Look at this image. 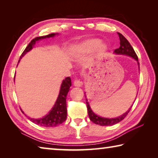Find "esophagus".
I'll use <instances>...</instances> for the list:
<instances>
[{
    "label": "esophagus",
    "mask_w": 158,
    "mask_h": 158,
    "mask_svg": "<svg viewBox=\"0 0 158 158\" xmlns=\"http://www.w3.org/2000/svg\"><path fill=\"white\" fill-rule=\"evenodd\" d=\"M73 84H74V86L79 87V86H81V85H82V82L80 81V80H79L78 79L75 78V79H74V81H73Z\"/></svg>",
    "instance_id": "obj_1"
}]
</instances>
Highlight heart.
Masks as SVG:
<instances>
[{
	"label": "heart",
	"mask_w": 158,
	"mask_h": 158,
	"mask_svg": "<svg viewBox=\"0 0 158 158\" xmlns=\"http://www.w3.org/2000/svg\"><path fill=\"white\" fill-rule=\"evenodd\" d=\"M100 41L98 39H92L89 40L86 42H85L81 47H80V51L81 52H88V51H91L93 49H95V47L98 46L100 52H104L106 49V46L105 44H100Z\"/></svg>",
	"instance_id": "obj_1"
}]
</instances>
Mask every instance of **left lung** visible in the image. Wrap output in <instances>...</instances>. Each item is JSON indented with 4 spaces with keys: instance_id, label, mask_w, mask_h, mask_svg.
<instances>
[{
    "instance_id": "8db88e82",
    "label": "left lung",
    "mask_w": 158,
    "mask_h": 158,
    "mask_svg": "<svg viewBox=\"0 0 158 158\" xmlns=\"http://www.w3.org/2000/svg\"><path fill=\"white\" fill-rule=\"evenodd\" d=\"M119 35L120 38V47L118 48V49L114 50V53H117V54H122V55H127L130 56L132 57L133 58L138 61V57L137 55L136 54L135 50L131 46L130 42L127 41V40L125 38V37L122 34L118 33ZM139 65V63L138 62ZM86 105H87V109H88V114H89V116L90 118V120L93 123H94L95 124L100 125L101 126H108V125H113L118 123L120 121H121L122 120H123L125 117L127 116V115L129 113L130 111L132 109V106L128 109V110L125 112L124 114H123L121 116H119L116 118H102L93 113V111L90 109L89 104L88 102L86 100Z\"/></svg>"
}]
</instances>
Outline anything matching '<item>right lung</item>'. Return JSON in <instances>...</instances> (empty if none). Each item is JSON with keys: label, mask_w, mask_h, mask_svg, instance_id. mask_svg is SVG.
I'll return each instance as SVG.
<instances>
[{"label": "right lung", "mask_w": 158, "mask_h": 158, "mask_svg": "<svg viewBox=\"0 0 158 158\" xmlns=\"http://www.w3.org/2000/svg\"><path fill=\"white\" fill-rule=\"evenodd\" d=\"M56 35V33H52L49 34L45 36H41V37H35L34 39L32 40L30 43L23 51L22 54L21 55L20 58L21 59L23 56H24L26 53L29 52L35 44V42L39 40L47 38V37H53ZM18 62V63H19ZM15 80V77H14ZM71 86V79L69 77H66V78L63 80V81L61 84L60 90L59 93V95H58V99L56 102L55 105L53 106L52 110L47 115H46L44 117L40 119H34L28 118L31 121L35 123L37 125H40V126L43 127H55L57 125H60L65 121L67 118V106H66V98L67 95L69 90V88Z\"/></svg>", "instance_id": "1"}]
</instances>
